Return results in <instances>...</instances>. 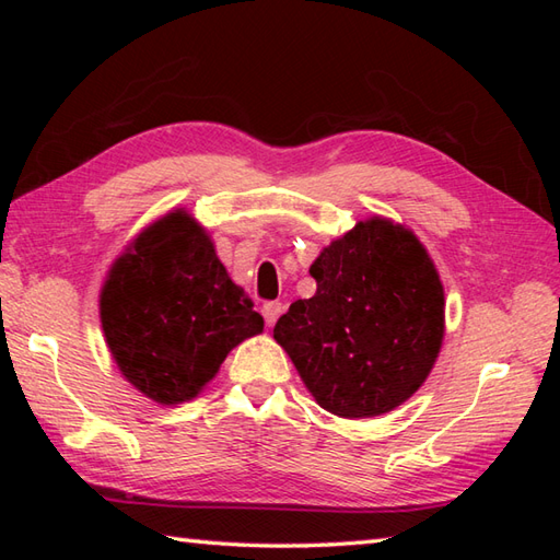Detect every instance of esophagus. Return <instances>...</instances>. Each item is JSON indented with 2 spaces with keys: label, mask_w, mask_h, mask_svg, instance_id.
Masks as SVG:
<instances>
[{
  "label": "esophagus",
  "mask_w": 560,
  "mask_h": 560,
  "mask_svg": "<svg viewBox=\"0 0 560 560\" xmlns=\"http://www.w3.org/2000/svg\"><path fill=\"white\" fill-rule=\"evenodd\" d=\"M281 313H283V303H265V307H261V315H265V323L269 327L277 323Z\"/></svg>",
  "instance_id": "esophagus-1"
}]
</instances>
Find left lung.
<instances>
[{"instance_id":"obj_1","label":"left lung","mask_w":560,"mask_h":560,"mask_svg":"<svg viewBox=\"0 0 560 560\" xmlns=\"http://www.w3.org/2000/svg\"><path fill=\"white\" fill-rule=\"evenodd\" d=\"M313 299L291 303L273 339L319 407L371 419L431 375L445 337V289L411 229L359 221L311 265Z\"/></svg>"}]
</instances>
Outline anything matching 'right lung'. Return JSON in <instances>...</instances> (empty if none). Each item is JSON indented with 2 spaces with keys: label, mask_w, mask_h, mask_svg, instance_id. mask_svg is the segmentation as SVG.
Wrapping results in <instances>:
<instances>
[{
  "label": "right lung",
  "mask_w": 560,
  "mask_h": 560,
  "mask_svg": "<svg viewBox=\"0 0 560 560\" xmlns=\"http://www.w3.org/2000/svg\"><path fill=\"white\" fill-rule=\"evenodd\" d=\"M101 325L122 377L151 401L195 399L265 319L233 283L192 213L173 209L117 257L101 289Z\"/></svg>",
  "instance_id": "add662e5"
}]
</instances>
